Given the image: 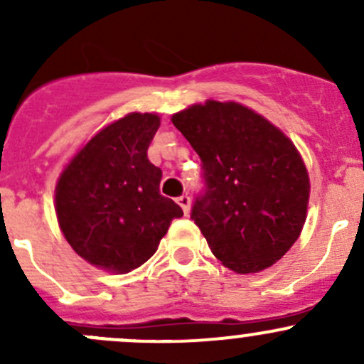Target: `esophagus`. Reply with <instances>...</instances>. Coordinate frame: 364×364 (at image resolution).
<instances>
[{
	"label": "esophagus",
	"mask_w": 364,
	"mask_h": 364,
	"mask_svg": "<svg viewBox=\"0 0 364 364\" xmlns=\"http://www.w3.org/2000/svg\"><path fill=\"white\" fill-rule=\"evenodd\" d=\"M178 204L181 205L183 213H185V215H188V211H190V197L186 196V193H183V196L178 197Z\"/></svg>",
	"instance_id": "esophagus-1"
}]
</instances>
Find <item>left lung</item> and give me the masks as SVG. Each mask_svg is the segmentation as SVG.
I'll use <instances>...</instances> for the list:
<instances>
[{
	"label": "left lung",
	"mask_w": 364,
	"mask_h": 364,
	"mask_svg": "<svg viewBox=\"0 0 364 364\" xmlns=\"http://www.w3.org/2000/svg\"><path fill=\"white\" fill-rule=\"evenodd\" d=\"M172 123L203 161L190 218L216 259L243 274L280 260L299 237L310 196L296 146L236 102L193 105Z\"/></svg>",
	"instance_id": "1"
}]
</instances>
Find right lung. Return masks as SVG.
Listing matches in <instances>:
<instances>
[{
    "instance_id": "1",
    "label": "right lung",
    "mask_w": 364,
    "mask_h": 364,
    "mask_svg": "<svg viewBox=\"0 0 364 364\" xmlns=\"http://www.w3.org/2000/svg\"><path fill=\"white\" fill-rule=\"evenodd\" d=\"M156 114L132 112L98 132L56 186V213L70 247L112 273L142 266L183 209L160 193L161 171L148 160Z\"/></svg>"
}]
</instances>
